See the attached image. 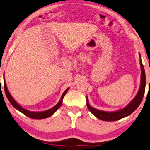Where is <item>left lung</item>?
<instances>
[{"label": "left lung", "instance_id": "obj_1", "mask_svg": "<svg viewBox=\"0 0 150 150\" xmlns=\"http://www.w3.org/2000/svg\"><path fill=\"white\" fill-rule=\"evenodd\" d=\"M140 56V54H139ZM140 66H141V83H140V87L139 91L135 96L134 98L129 103L125 108L123 109L119 110V111H113V112H106V111H100V110L96 109L90 105L89 102H88V98L86 97L87 100V106L88 109L90 110L91 113L96 116L98 119H100L102 121H117L122 118L127 117L132 114L137 108H138L139 105L141 103L142 100L143 96H144V91H145V86H146V78H145V72H144V66H143L142 62L140 59Z\"/></svg>", "mask_w": 150, "mask_h": 150}]
</instances>
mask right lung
I'll list each match as a JSON object with an SVG mask.
<instances>
[{
	"instance_id": "right-lung-1",
	"label": "right lung",
	"mask_w": 150,
	"mask_h": 150,
	"mask_svg": "<svg viewBox=\"0 0 150 150\" xmlns=\"http://www.w3.org/2000/svg\"><path fill=\"white\" fill-rule=\"evenodd\" d=\"M69 88H67V89L64 91V92L63 93L62 97H61L60 100L58 102V103L56 105H54L53 108H50V109L47 110V111H41V112H32V111H28V110L25 109V108H22L21 105H18V103L13 98V97L11 96L10 93H9L8 90L7 86H6V83H5V80H4V90H5V93H6V95L7 96L9 102L11 103V105L16 109H17L18 111H19L20 112H21L22 113L25 115V116H28V117L31 118V119H46V118L50 117L52 115L54 114V113L56 112L57 110L60 107V105H62V100H63V98H64V95L66 94L67 91H68Z\"/></svg>"
}]
</instances>
